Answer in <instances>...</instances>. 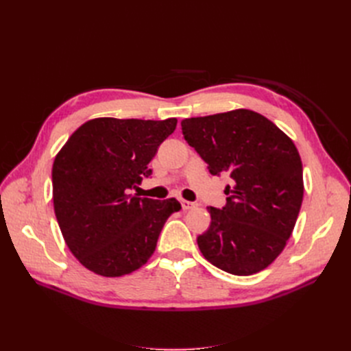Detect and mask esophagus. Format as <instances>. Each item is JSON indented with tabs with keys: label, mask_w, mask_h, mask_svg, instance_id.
<instances>
[{
	"label": "esophagus",
	"mask_w": 351,
	"mask_h": 351,
	"mask_svg": "<svg viewBox=\"0 0 351 351\" xmlns=\"http://www.w3.org/2000/svg\"><path fill=\"white\" fill-rule=\"evenodd\" d=\"M182 208H183V210H190V209H193V208H196V204H195V202H189V200H182Z\"/></svg>",
	"instance_id": "esophagus-1"
}]
</instances>
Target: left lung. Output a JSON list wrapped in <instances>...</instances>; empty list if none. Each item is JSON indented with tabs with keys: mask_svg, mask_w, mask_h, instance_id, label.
I'll return each instance as SVG.
<instances>
[{
	"mask_svg": "<svg viewBox=\"0 0 351 351\" xmlns=\"http://www.w3.org/2000/svg\"><path fill=\"white\" fill-rule=\"evenodd\" d=\"M182 130L212 176L231 178L226 206L208 208L210 226L197 237L202 254L232 275L269 267L290 239L303 200V167L293 141L250 110L186 119Z\"/></svg>",
	"mask_w": 351,
	"mask_h": 351,
	"instance_id": "obj_1",
	"label": "left lung"
}]
</instances>
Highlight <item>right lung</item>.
Segmentation results:
<instances>
[{
  "label": "right lung",
  "mask_w": 351,
  "mask_h": 351,
  "mask_svg": "<svg viewBox=\"0 0 351 351\" xmlns=\"http://www.w3.org/2000/svg\"><path fill=\"white\" fill-rule=\"evenodd\" d=\"M177 120L93 119L74 132L52 165V200L70 252L89 271L123 277L149 261L174 197L130 195L149 177L158 147Z\"/></svg>",
  "instance_id": "right-lung-1"
}]
</instances>
